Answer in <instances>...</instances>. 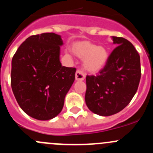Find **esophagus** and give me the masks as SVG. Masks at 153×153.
Masks as SVG:
<instances>
[{
    "label": "esophagus",
    "instance_id": "1",
    "mask_svg": "<svg viewBox=\"0 0 153 153\" xmlns=\"http://www.w3.org/2000/svg\"><path fill=\"white\" fill-rule=\"evenodd\" d=\"M86 75L81 70H77L75 72V80L76 81H84Z\"/></svg>",
    "mask_w": 153,
    "mask_h": 153
}]
</instances>
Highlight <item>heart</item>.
<instances>
[{"mask_svg":"<svg viewBox=\"0 0 153 153\" xmlns=\"http://www.w3.org/2000/svg\"><path fill=\"white\" fill-rule=\"evenodd\" d=\"M73 53L84 58V67L89 72H98L104 69L109 60V52L105 47L89 41H78L72 47Z\"/></svg>","mask_w":153,"mask_h":153,"instance_id":"1","label":"heart"}]
</instances>
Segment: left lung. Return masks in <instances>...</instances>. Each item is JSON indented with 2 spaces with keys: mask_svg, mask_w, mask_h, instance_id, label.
<instances>
[{
  "mask_svg": "<svg viewBox=\"0 0 153 153\" xmlns=\"http://www.w3.org/2000/svg\"><path fill=\"white\" fill-rule=\"evenodd\" d=\"M117 47L98 75H87L85 101L90 111L109 116L124 109L136 93L141 79L140 55L124 38L112 36Z\"/></svg>",
  "mask_w": 153,
  "mask_h": 153,
  "instance_id": "8db88e82",
  "label": "left lung"
}]
</instances>
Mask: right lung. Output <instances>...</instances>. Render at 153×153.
Segmentation results:
<instances>
[{
	"instance_id": "right-lung-1",
	"label": "right lung",
	"mask_w": 153,
	"mask_h": 153,
	"mask_svg": "<svg viewBox=\"0 0 153 153\" xmlns=\"http://www.w3.org/2000/svg\"><path fill=\"white\" fill-rule=\"evenodd\" d=\"M61 35H32L18 47L12 60L11 86L16 101L27 115L47 121L56 117L75 81L76 69L62 67Z\"/></svg>"
}]
</instances>
